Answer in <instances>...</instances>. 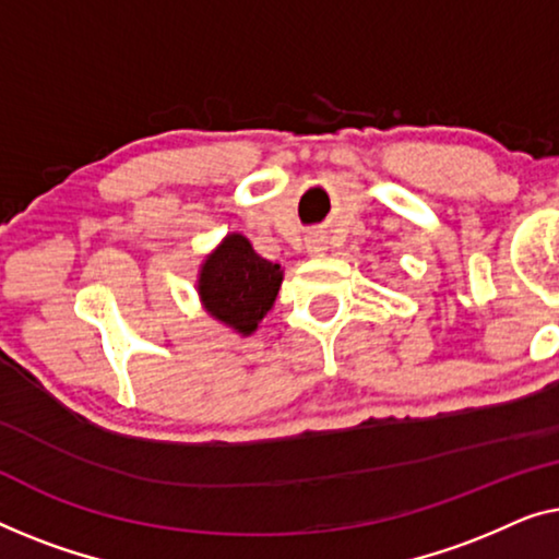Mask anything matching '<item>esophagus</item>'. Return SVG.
I'll return each instance as SVG.
<instances>
[{
	"label": "esophagus",
	"instance_id": "obj_1",
	"mask_svg": "<svg viewBox=\"0 0 559 559\" xmlns=\"http://www.w3.org/2000/svg\"><path fill=\"white\" fill-rule=\"evenodd\" d=\"M306 248H309V253H311V255H319V253H324V250H326L324 240H321V238H311V240H309V246H306Z\"/></svg>",
	"mask_w": 559,
	"mask_h": 559
}]
</instances>
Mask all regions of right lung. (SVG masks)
Here are the masks:
<instances>
[{
    "mask_svg": "<svg viewBox=\"0 0 559 559\" xmlns=\"http://www.w3.org/2000/svg\"><path fill=\"white\" fill-rule=\"evenodd\" d=\"M281 283V265L258 255L246 235L230 233L204 258L198 290L210 317L248 336L273 309Z\"/></svg>",
    "mask_w": 559,
    "mask_h": 559,
    "instance_id": "1",
    "label": "right lung"
}]
</instances>
